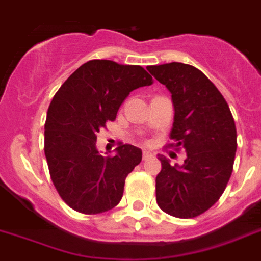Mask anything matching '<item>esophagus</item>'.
I'll return each mask as SVG.
<instances>
[{
	"label": "esophagus",
	"instance_id": "1",
	"mask_svg": "<svg viewBox=\"0 0 261 261\" xmlns=\"http://www.w3.org/2000/svg\"><path fill=\"white\" fill-rule=\"evenodd\" d=\"M151 156H152V153L149 152V151H143V159H144V160H146V159H148V158H151Z\"/></svg>",
	"mask_w": 261,
	"mask_h": 261
}]
</instances>
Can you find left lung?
<instances>
[{
  "mask_svg": "<svg viewBox=\"0 0 261 261\" xmlns=\"http://www.w3.org/2000/svg\"><path fill=\"white\" fill-rule=\"evenodd\" d=\"M172 94L174 117L169 137L187 152L184 164L160 155L156 202L167 214L194 218L225 192L237 152V128L226 99L214 84L184 63L147 68Z\"/></svg>",
  "mask_w": 261,
  "mask_h": 261,
  "instance_id": "1",
  "label": "left lung"
}]
</instances>
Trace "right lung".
Returning a JSON list of instances; mask_svg holds the SVG:
<instances>
[{
  "label": "right lung",
  "mask_w": 261,
  "mask_h": 261,
  "mask_svg": "<svg viewBox=\"0 0 261 261\" xmlns=\"http://www.w3.org/2000/svg\"><path fill=\"white\" fill-rule=\"evenodd\" d=\"M152 83L140 65L89 60L56 92L44 124V153L52 182L69 207L99 214L119 203L124 180L142 160V149L121 144L114 156H102L97 133L114 121L130 92Z\"/></svg>",
  "instance_id": "right-lung-1"
}]
</instances>
